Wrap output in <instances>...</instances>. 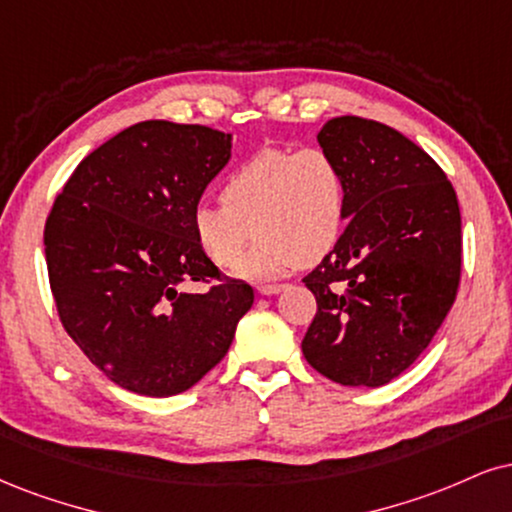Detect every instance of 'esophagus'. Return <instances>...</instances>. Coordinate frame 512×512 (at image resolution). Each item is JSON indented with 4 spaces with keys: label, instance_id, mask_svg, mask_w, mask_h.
<instances>
[{
    "label": "esophagus",
    "instance_id": "esophagus-1",
    "mask_svg": "<svg viewBox=\"0 0 512 512\" xmlns=\"http://www.w3.org/2000/svg\"><path fill=\"white\" fill-rule=\"evenodd\" d=\"M283 288H286V286H281V283H267V286H257V293H260V295H276V293H281Z\"/></svg>",
    "mask_w": 512,
    "mask_h": 512
}]
</instances>
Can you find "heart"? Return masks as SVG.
Returning <instances> with one entry per match:
<instances>
[{
  "mask_svg": "<svg viewBox=\"0 0 512 512\" xmlns=\"http://www.w3.org/2000/svg\"><path fill=\"white\" fill-rule=\"evenodd\" d=\"M219 195V205H195L190 229L207 260L233 269L252 226L257 243L240 267L248 281L279 279L303 262H319L346 231L348 178L322 147L257 152L224 178Z\"/></svg>",
  "mask_w": 512,
  "mask_h": 512,
  "instance_id": "heart-1",
  "label": "heart"
}]
</instances>
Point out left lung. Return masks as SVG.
Instances as JSON below:
<instances>
[{
	"instance_id": "8db88e82",
	"label": "left lung",
	"mask_w": 512,
	"mask_h": 512,
	"mask_svg": "<svg viewBox=\"0 0 512 512\" xmlns=\"http://www.w3.org/2000/svg\"><path fill=\"white\" fill-rule=\"evenodd\" d=\"M348 178V224L303 283V355L343 386L389 384L429 346L460 281V207L441 166L384 123L338 116L317 135Z\"/></svg>"
}]
</instances>
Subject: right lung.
Returning <instances> with one entry per match:
<instances>
[{
  "mask_svg": "<svg viewBox=\"0 0 512 512\" xmlns=\"http://www.w3.org/2000/svg\"><path fill=\"white\" fill-rule=\"evenodd\" d=\"M233 135L143 121L76 166L45 226L49 286L61 324L121 389L169 398L229 353L252 288L221 281L197 248L190 214L229 164Z\"/></svg>",
  "mask_w": 512,
  "mask_h": 512,
  "instance_id": "add662e5",
  "label": "right lung"
}]
</instances>
